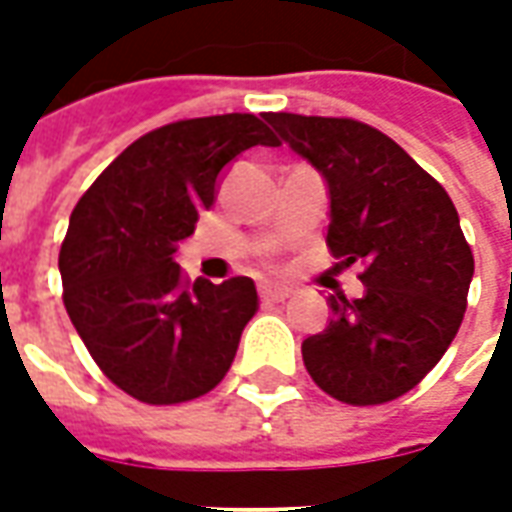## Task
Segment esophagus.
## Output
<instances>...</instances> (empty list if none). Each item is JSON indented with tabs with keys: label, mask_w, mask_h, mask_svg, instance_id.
Masks as SVG:
<instances>
[{
	"label": "esophagus",
	"mask_w": 512,
	"mask_h": 512,
	"mask_svg": "<svg viewBox=\"0 0 512 512\" xmlns=\"http://www.w3.org/2000/svg\"><path fill=\"white\" fill-rule=\"evenodd\" d=\"M260 299L266 304H279V301L290 299V288H277V285H263L260 288Z\"/></svg>",
	"instance_id": "1"
}]
</instances>
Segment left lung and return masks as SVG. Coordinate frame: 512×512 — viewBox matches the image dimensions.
<instances>
[{"label":"left lung","instance_id":"left-lung-1","mask_svg":"<svg viewBox=\"0 0 512 512\" xmlns=\"http://www.w3.org/2000/svg\"><path fill=\"white\" fill-rule=\"evenodd\" d=\"M263 117L326 180L332 255L365 266V296H329L332 321L301 343L307 373L351 406L406 395L450 348L466 312L474 257L450 194L367 123Z\"/></svg>","mask_w":512,"mask_h":512}]
</instances>
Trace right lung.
Masks as SVG:
<instances>
[{"instance_id": "right-lung-1", "label": "right lung", "mask_w": 512, "mask_h": 512, "mask_svg": "<svg viewBox=\"0 0 512 512\" xmlns=\"http://www.w3.org/2000/svg\"><path fill=\"white\" fill-rule=\"evenodd\" d=\"M255 145H279L255 115L169 123L128 145L73 208L60 249L65 310L104 376L142 403L211 392L257 312L249 277L189 285L175 263L222 169Z\"/></svg>"}]
</instances>
